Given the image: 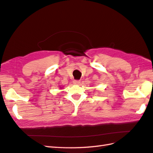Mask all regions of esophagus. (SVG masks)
Masks as SVG:
<instances>
[{
  "mask_svg": "<svg viewBox=\"0 0 153 153\" xmlns=\"http://www.w3.org/2000/svg\"><path fill=\"white\" fill-rule=\"evenodd\" d=\"M81 83V82L79 80H74V84H75V85H79Z\"/></svg>",
  "mask_w": 153,
  "mask_h": 153,
  "instance_id": "1",
  "label": "esophagus"
}]
</instances>
